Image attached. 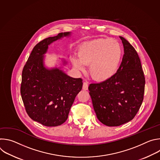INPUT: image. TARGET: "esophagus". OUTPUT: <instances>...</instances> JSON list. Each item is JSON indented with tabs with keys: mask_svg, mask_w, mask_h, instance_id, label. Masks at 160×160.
<instances>
[{
	"mask_svg": "<svg viewBox=\"0 0 160 160\" xmlns=\"http://www.w3.org/2000/svg\"><path fill=\"white\" fill-rule=\"evenodd\" d=\"M88 83H87V82H83V89L85 90H88Z\"/></svg>",
	"mask_w": 160,
	"mask_h": 160,
	"instance_id": "1",
	"label": "esophagus"
}]
</instances>
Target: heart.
I'll return each instance as SVG.
<instances>
[{"mask_svg": "<svg viewBox=\"0 0 160 160\" xmlns=\"http://www.w3.org/2000/svg\"><path fill=\"white\" fill-rule=\"evenodd\" d=\"M78 56L72 58L73 66L84 72L89 65L90 74L98 81L108 80L115 75L122 58L120 43L111 38H98L81 44L78 49Z\"/></svg>", "mask_w": 160, "mask_h": 160, "instance_id": "1", "label": "heart"}]
</instances>
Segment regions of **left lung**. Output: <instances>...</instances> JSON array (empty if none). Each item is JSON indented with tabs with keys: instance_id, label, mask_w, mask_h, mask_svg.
Masks as SVG:
<instances>
[{
	"instance_id": "1",
	"label": "left lung",
	"mask_w": 160,
	"mask_h": 160,
	"mask_svg": "<svg viewBox=\"0 0 160 160\" xmlns=\"http://www.w3.org/2000/svg\"><path fill=\"white\" fill-rule=\"evenodd\" d=\"M120 38L124 54L118 72L111 78L88 87L97 118L108 127L132 120L144 98L145 78L141 60L132 45L123 37Z\"/></svg>"
}]
</instances>
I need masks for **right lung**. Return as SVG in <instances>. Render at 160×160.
<instances>
[{
	"instance_id": "right-lung-1",
	"label": "right lung",
	"mask_w": 160,
	"mask_h": 160,
	"mask_svg": "<svg viewBox=\"0 0 160 160\" xmlns=\"http://www.w3.org/2000/svg\"><path fill=\"white\" fill-rule=\"evenodd\" d=\"M71 32L60 33L38 43L33 49L22 72L21 95L28 116L47 127H56L66 122L77 95L82 88L80 78L68 76L63 66L48 68L45 54L49 45ZM62 65L67 64L61 59Z\"/></svg>"
}]
</instances>
